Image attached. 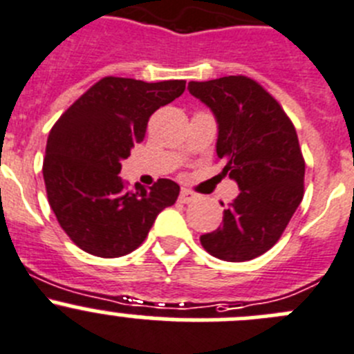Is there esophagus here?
Wrapping results in <instances>:
<instances>
[{
  "instance_id": "esophagus-1",
  "label": "esophagus",
  "mask_w": 354,
  "mask_h": 354,
  "mask_svg": "<svg viewBox=\"0 0 354 354\" xmlns=\"http://www.w3.org/2000/svg\"><path fill=\"white\" fill-rule=\"evenodd\" d=\"M195 198H197V195H195L194 192L187 190V188H183V190L180 192V202H181V204H190V202H194Z\"/></svg>"
}]
</instances>
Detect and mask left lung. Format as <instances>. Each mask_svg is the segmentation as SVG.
I'll return each mask as SVG.
<instances>
[{
  "label": "left lung",
  "mask_w": 354,
  "mask_h": 354,
  "mask_svg": "<svg viewBox=\"0 0 354 354\" xmlns=\"http://www.w3.org/2000/svg\"><path fill=\"white\" fill-rule=\"evenodd\" d=\"M188 91L214 115L216 153L240 190L221 226L202 235L201 243L218 259H254L275 245L303 201L296 129L279 102L245 75L190 81Z\"/></svg>",
  "instance_id": "8db88e82"
}]
</instances>
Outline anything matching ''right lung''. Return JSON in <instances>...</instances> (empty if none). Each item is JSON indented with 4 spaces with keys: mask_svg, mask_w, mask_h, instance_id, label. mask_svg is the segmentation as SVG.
Returning <instances> with one entry per match:
<instances>
[{
    "mask_svg": "<svg viewBox=\"0 0 354 354\" xmlns=\"http://www.w3.org/2000/svg\"><path fill=\"white\" fill-rule=\"evenodd\" d=\"M185 81L104 77L51 128L43 162L50 207L72 242L98 257L133 252L157 214L180 195L173 180L128 190L121 162L143 142L157 109L176 100Z\"/></svg>",
    "mask_w": 354,
    "mask_h": 354,
    "instance_id": "right-lung-1",
    "label": "right lung"
}]
</instances>
